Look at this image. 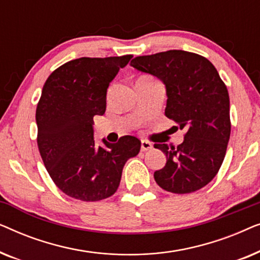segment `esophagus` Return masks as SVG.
I'll list each match as a JSON object with an SVG mask.
<instances>
[{
    "label": "esophagus",
    "instance_id": "1",
    "mask_svg": "<svg viewBox=\"0 0 260 260\" xmlns=\"http://www.w3.org/2000/svg\"><path fill=\"white\" fill-rule=\"evenodd\" d=\"M141 149H142V151L150 150V149H152V144L148 141H142L141 142Z\"/></svg>",
    "mask_w": 260,
    "mask_h": 260
}]
</instances>
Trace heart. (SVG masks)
Returning a JSON list of instances; mask_svg holds the SVG:
<instances>
[{
    "instance_id": "b5f03b06",
    "label": "heart",
    "mask_w": 260,
    "mask_h": 260,
    "mask_svg": "<svg viewBox=\"0 0 260 260\" xmlns=\"http://www.w3.org/2000/svg\"><path fill=\"white\" fill-rule=\"evenodd\" d=\"M145 78H147V77H145Z\"/></svg>"
}]
</instances>
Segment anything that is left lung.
<instances>
[{
    "label": "left lung",
    "instance_id": "8db88e82",
    "mask_svg": "<svg viewBox=\"0 0 260 260\" xmlns=\"http://www.w3.org/2000/svg\"><path fill=\"white\" fill-rule=\"evenodd\" d=\"M130 65L163 81L166 116L186 130L177 147L154 145L167 156L166 166L154 173L156 183L175 194L201 189L218 174L230 141L225 83L208 59L180 49L136 56Z\"/></svg>",
    "mask_w": 260,
    "mask_h": 260
}]
</instances>
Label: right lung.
I'll return each mask as SVG.
<instances>
[{"instance_id":"add662e5","label":"right lung","mask_w":260,"mask_h":260,"mask_svg":"<svg viewBox=\"0 0 260 260\" xmlns=\"http://www.w3.org/2000/svg\"><path fill=\"white\" fill-rule=\"evenodd\" d=\"M133 55L79 58L47 78L37 108L38 147L53 182L71 198L99 201L116 193L123 167L140 152L141 141L120 137L97 145L93 117L106 110V92Z\"/></svg>"}]
</instances>
